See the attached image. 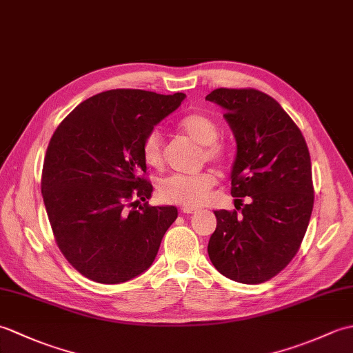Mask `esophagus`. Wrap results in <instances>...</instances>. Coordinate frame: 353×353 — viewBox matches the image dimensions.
<instances>
[{"label": "esophagus", "mask_w": 353, "mask_h": 353, "mask_svg": "<svg viewBox=\"0 0 353 353\" xmlns=\"http://www.w3.org/2000/svg\"><path fill=\"white\" fill-rule=\"evenodd\" d=\"M199 211L197 208H191V206H183L182 208V212L183 214H196Z\"/></svg>", "instance_id": "esophagus-1"}]
</instances>
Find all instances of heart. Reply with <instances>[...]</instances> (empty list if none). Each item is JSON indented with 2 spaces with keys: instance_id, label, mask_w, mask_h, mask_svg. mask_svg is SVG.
I'll list each match as a JSON object with an SVG mask.
<instances>
[{
  "instance_id": "b5f03b06",
  "label": "heart",
  "mask_w": 353,
  "mask_h": 353,
  "mask_svg": "<svg viewBox=\"0 0 353 353\" xmlns=\"http://www.w3.org/2000/svg\"><path fill=\"white\" fill-rule=\"evenodd\" d=\"M179 127L203 145L201 159L212 163L226 162L229 157V145L219 139L220 127L212 117L203 112H194L183 117ZM142 157L150 168L161 170L163 167V141L157 130L150 132L142 141ZM215 182L216 179L211 171H200L194 174H171L162 179L157 191L161 199L167 203L194 208L205 203Z\"/></svg>"
}]
</instances>
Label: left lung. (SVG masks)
Returning <instances> with one entry per match:
<instances>
[{
	"label": "left lung",
	"instance_id": "1",
	"mask_svg": "<svg viewBox=\"0 0 353 353\" xmlns=\"http://www.w3.org/2000/svg\"><path fill=\"white\" fill-rule=\"evenodd\" d=\"M206 100L224 108L236 139L230 194L236 211H215L208 244L219 272L241 283H262L287 267L308 229L314 186L310 150L281 104L253 88H219ZM242 205V204H241Z\"/></svg>",
	"mask_w": 353,
	"mask_h": 353
}]
</instances>
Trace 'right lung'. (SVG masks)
Masks as SVG:
<instances>
[{
    "mask_svg": "<svg viewBox=\"0 0 353 353\" xmlns=\"http://www.w3.org/2000/svg\"><path fill=\"white\" fill-rule=\"evenodd\" d=\"M183 99L110 89L80 103L52 133L43 205L57 247L88 279L121 283L145 272L177 219L174 206L148 205L153 185L142 141Z\"/></svg>",
    "mask_w": 353,
    "mask_h": 353,
    "instance_id": "add662e5",
    "label": "right lung"
}]
</instances>
